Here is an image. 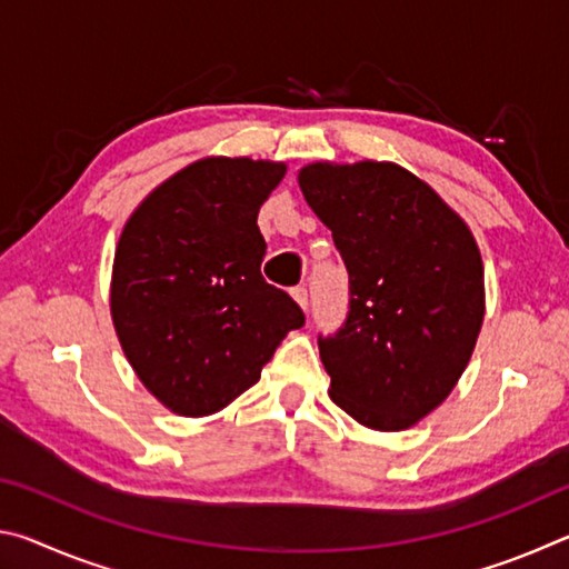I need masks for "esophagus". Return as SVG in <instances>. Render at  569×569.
<instances>
[{"instance_id": "34e87169", "label": "esophagus", "mask_w": 569, "mask_h": 569, "mask_svg": "<svg viewBox=\"0 0 569 569\" xmlns=\"http://www.w3.org/2000/svg\"><path fill=\"white\" fill-rule=\"evenodd\" d=\"M291 296L296 298V303L303 308V311H308V288L306 286H296L293 291H291Z\"/></svg>"}]
</instances>
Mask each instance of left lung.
Here are the masks:
<instances>
[{
    "label": "left lung",
    "mask_w": 569,
    "mask_h": 569,
    "mask_svg": "<svg viewBox=\"0 0 569 569\" xmlns=\"http://www.w3.org/2000/svg\"><path fill=\"white\" fill-rule=\"evenodd\" d=\"M306 203L349 271V313L319 336L331 399L377 431L409 429L457 387L485 321V266L465 220L393 162H313Z\"/></svg>",
    "instance_id": "8db88e82"
}]
</instances>
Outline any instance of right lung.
Wrapping results in <instances>:
<instances>
[{
	"label": "right lung",
	"mask_w": 569,
	"mask_h": 569,
	"mask_svg": "<svg viewBox=\"0 0 569 569\" xmlns=\"http://www.w3.org/2000/svg\"><path fill=\"white\" fill-rule=\"evenodd\" d=\"M283 176V162L198 160L152 190L122 228L114 331L138 379L180 417L226 409L306 321L261 276L256 220Z\"/></svg>",
	"instance_id": "add662e5"
}]
</instances>
